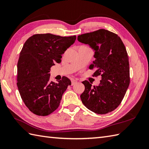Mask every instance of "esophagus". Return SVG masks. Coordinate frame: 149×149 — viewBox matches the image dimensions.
Here are the masks:
<instances>
[{
    "label": "esophagus",
    "mask_w": 149,
    "mask_h": 149,
    "mask_svg": "<svg viewBox=\"0 0 149 149\" xmlns=\"http://www.w3.org/2000/svg\"><path fill=\"white\" fill-rule=\"evenodd\" d=\"M72 81V85L73 86V85H74L75 83H77V81L76 79H72L71 80Z\"/></svg>",
    "instance_id": "34e87169"
}]
</instances>
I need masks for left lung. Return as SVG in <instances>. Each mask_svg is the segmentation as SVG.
Returning <instances> with one entry per match:
<instances>
[{
	"instance_id": "obj_1",
	"label": "left lung",
	"mask_w": 149,
	"mask_h": 149,
	"mask_svg": "<svg viewBox=\"0 0 149 149\" xmlns=\"http://www.w3.org/2000/svg\"><path fill=\"white\" fill-rule=\"evenodd\" d=\"M79 42L88 44L95 50V60L89 66L95 69L93 77L101 75L100 84L92 86L88 81L81 95L82 102L97 114H106L118 107L130 83L129 62L127 50L116 34L106 29L78 36Z\"/></svg>"
}]
</instances>
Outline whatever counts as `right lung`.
<instances>
[{"label": "right lung", "instance_id": "add662e5", "mask_svg": "<svg viewBox=\"0 0 149 149\" xmlns=\"http://www.w3.org/2000/svg\"><path fill=\"white\" fill-rule=\"evenodd\" d=\"M76 36L36 34L25 42L17 64V86L25 105L38 116H47L58 109L68 86L63 76L58 83L50 81V68L61 63L62 54L74 44Z\"/></svg>", "mask_w": 149, "mask_h": 149}]
</instances>
